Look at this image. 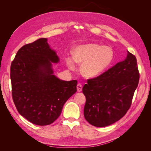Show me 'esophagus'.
<instances>
[{"label": "esophagus", "instance_id": "34e87169", "mask_svg": "<svg viewBox=\"0 0 151 151\" xmlns=\"http://www.w3.org/2000/svg\"><path fill=\"white\" fill-rule=\"evenodd\" d=\"M82 89H83V86H82L81 84H78L77 85V90L78 92H81Z\"/></svg>", "mask_w": 151, "mask_h": 151}]
</instances>
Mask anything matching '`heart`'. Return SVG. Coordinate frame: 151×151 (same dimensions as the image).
<instances>
[{"instance_id":"heart-1","label":"heart","mask_w":151,"mask_h":151,"mask_svg":"<svg viewBox=\"0 0 151 151\" xmlns=\"http://www.w3.org/2000/svg\"><path fill=\"white\" fill-rule=\"evenodd\" d=\"M73 58L67 57L65 62L68 68L76 69V62L81 64V74L93 78L101 74L110 65L114 57L113 49L96 43H88L76 47L72 50Z\"/></svg>"}]
</instances>
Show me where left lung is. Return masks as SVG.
<instances>
[{"instance_id": "8db88e82", "label": "left lung", "mask_w": 151, "mask_h": 151, "mask_svg": "<svg viewBox=\"0 0 151 151\" xmlns=\"http://www.w3.org/2000/svg\"><path fill=\"white\" fill-rule=\"evenodd\" d=\"M139 77L136 57L128 52L124 60L88 79L83 88L86 99L85 119L97 127H106L120 120L131 106Z\"/></svg>"}]
</instances>
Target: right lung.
I'll return each instance as SVG.
<instances>
[{
    "mask_svg": "<svg viewBox=\"0 0 151 151\" xmlns=\"http://www.w3.org/2000/svg\"><path fill=\"white\" fill-rule=\"evenodd\" d=\"M58 62L47 39L40 38L22 47L11 63L13 101L20 115L33 124L48 125L55 121L77 91L76 80L62 81L53 75L52 62Z\"/></svg>",
    "mask_w": 151,
    "mask_h": 151,
    "instance_id": "obj_1",
    "label": "right lung"
}]
</instances>
